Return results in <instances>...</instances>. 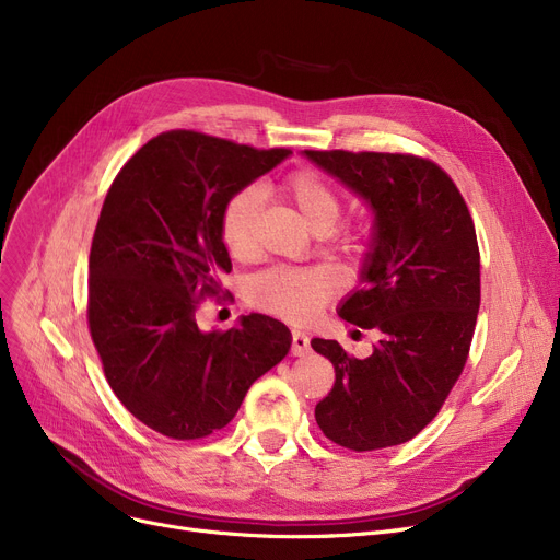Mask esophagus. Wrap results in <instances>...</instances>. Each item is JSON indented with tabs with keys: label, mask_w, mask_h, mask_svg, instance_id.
<instances>
[{
	"label": "esophagus",
	"mask_w": 560,
	"mask_h": 560,
	"mask_svg": "<svg viewBox=\"0 0 560 560\" xmlns=\"http://www.w3.org/2000/svg\"><path fill=\"white\" fill-rule=\"evenodd\" d=\"M308 349H311L308 336L304 331H292V347H290L292 357H304L308 354Z\"/></svg>",
	"instance_id": "obj_1"
}]
</instances>
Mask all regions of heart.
<instances>
[{
	"label": "heart",
	"instance_id": "obj_1",
	"mask_svg": "<svg viewBox=\"0 0 560 560\" xmlns=\"http://www.w3.org/2000/svg\"><path fill=\"white\" fill-rule=\"evenodd\" d=\"M283 192L300 211L306 224L325 233L334 229L342 215V199L338 190L315 170H298L285 176ZM262 195L258 186L235 190L220 211V238L233 256L252 252L254 224L260 211ZM354 235H347V245H354ZM342 288V277L334 265H311V268H290L275 265L249 281V302L292 322L311 319Z\"/></svg>",
	"mask_w": 560,
	"mask_h": 560
}]
</instances>
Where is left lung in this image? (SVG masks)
Returning <instances> with one entry per match:
<instances>
[{"mask_svg":"<svg viewBox=\"0 0 560 560\" xmlns=\"http://www.w3.org/2000/svg\"><path fill=\"white\" fill-rule=\"evenodd\" d=\"M304 154L374 211L363 285L338 313L378 340L368 359L336 340H311L336 370L331 393L315 406L317 427L351 452L401 445L438 416L467 363L481 304L472 215L452 176L429 159Z\"/></svg>","mask_w":560,"mask_h":560,"instance_id":"obj_1","label":"left lung"}]
</instances>
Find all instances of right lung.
<instances>
[{
  "mask_svg": "<svg viewBox=\"0 0 560 560\" xmlns=\"http://www.w3.org/2000/svg\"><path fill=\"white\" fill-rule=\"evenodd\" d=\"M288 154L174 129L142 144L106 192L88 260V329L115 397L167 438L226 427L288 354L292 336L275 317L252 313L209 334L195 319L231 272L224 201Z\"/></svg>",
  "mask_w": 560,
  "mask_h": 560,
  "instance_id": "1",
  "label": "right lung"
}]
</instances>
